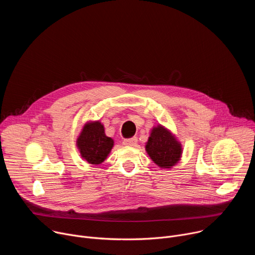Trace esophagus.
Instances as JSON below:
<instances>
[{
	"mask_svg": "<svg viewBox=\"0 0 255 255\" xmlns=\"http://www.w3.org/2000/svg\"><path fill=\"white\" fill-rule=\"evenodd\" d=\"M123 144L125 145V146H135V145L137 144V137H132V138H129V139H125L123 141Z\"/></svg>",
	"mask_w": 255,
	"mask_h": 255,
	"instance_id": "34e87169",
	"label": "esophagus"
}]
</instances>
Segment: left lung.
<instances>
[{
    "label": "left lung",
    "instance_id": "obj_1",
    "mask_svg": "<svg viewBox=\"0 0 255 255\" xmlns=\"http://www.w3.org/2000/svg\"><path fill=\"white\" fill-rule=\"evenodd\" d=\"M145 150L160 168H171L180 160L183 154L181 143L175 135L160 124L151 129Z\"/></svg>",
    "mask_w": 255,
    "mask_h": 255
}]
</instances>
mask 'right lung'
Returning a JSON list of instances; mask_svg holds the SVG:
<instances>
[{"mask_svg": "<svg viewBox=\"0 0 255 255\" xmlns=\"http://www.w3.org/2000/svg\"><path fill=\"white\" fill-rule=\"evenodd\" d=\"M77 146L82 158L90 164L99 165L111 152L114 140L105 134L104 125L100 121H89L77 139Z\"/></svg>", "mask_w": 255, "mask_h": 255, "instance_id": "add662e5", "label": "right lung"}]
</instances>
